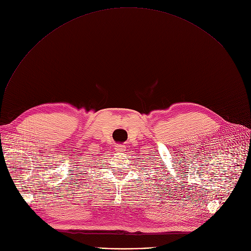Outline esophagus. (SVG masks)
<instances>
[{
    "instance_id": "34e87169",
    "label": "esophagus",
    "mask_w": 251,
    "mask_h": 251,
    "mask_svg": "<svg viewBox=\"0 0 251 251\" xmlns=\"http://www.w3.org/2000/svg\"><path fill=\"white\" fill-rule=\"evenodd\" d=\"M115 147H117V150H118V151H123V150L125 149V146L122 145V144H119V145H117Z\"/></svg>"
}]
</instances>
